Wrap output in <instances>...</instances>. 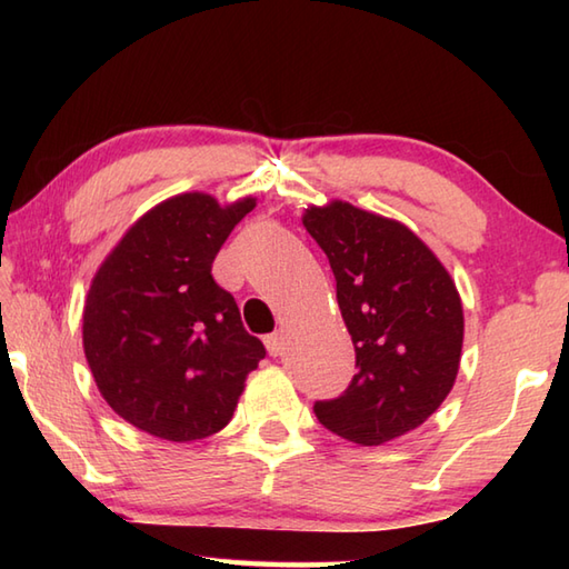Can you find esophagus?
I'll use <instances>...</instances> for the list:
<instances>
[{
    "label": "esophagus",
    "instance_id": "obj_1",
    "mask_svg": "<svg viewBox=\"0 0 569 569\" xmlns=\"http://www.w3.org/2000/svg\"><path fill=\"white\" fill-rule=\"evenodd\" d=\"M266 349H269L271 357H281L283 349H286V335L283 332H271L266 335Z\"/></svg>",
    "mask_w": 569,
    "mask_h": 569
}]
</instances>
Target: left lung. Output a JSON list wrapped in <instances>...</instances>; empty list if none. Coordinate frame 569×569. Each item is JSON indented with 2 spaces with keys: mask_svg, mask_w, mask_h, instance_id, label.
<instances>
[{
  "mask_svg": "<svg viewBox=\"0 0 569 569\" xmlns=\"http://www.w3.org/2000/svg\"><path fill=\"white\" fill-rule=\"evenodd\" d=\"M303 224L328 253L337 306L352 335L357 373L325 428L355 445H383L420 428L452 391L465 342L462 298L450 271L413 229L332 200Z\"/></svg>",
  "mask_w": 569,
  "mask_h": 569,
  "instance_id": "left-lung-1",
  "label": "left lung"
}]
</instances>
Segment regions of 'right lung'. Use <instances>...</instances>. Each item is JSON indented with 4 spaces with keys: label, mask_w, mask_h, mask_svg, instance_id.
Wrapping results in <instances>:
<instances>
[{
    "label": "right lung",
    "mask_w": 569,
    "mask_h": 569,
    "mask_svg": "<svg viewBox=\"0 0 569 569\" xmlns=\"http://www.w3.org/2000/svg\"><path fill=\"white\" fill-rule=\"evenodd\" d=\"M257 198L180 192L143 212L94 273L82 349L119 418L153 438L202 440L234 416L266 349L241 325L212 261Z\"/></svg>",
    "instance_id": "1"
}]
</instances>
